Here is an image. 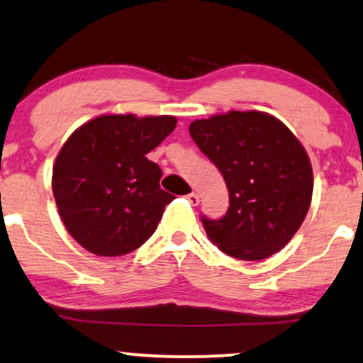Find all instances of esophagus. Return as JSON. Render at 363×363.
Wrapping results in <instances>:
<instances>
[{
	"instance_id": "esophagus-1",
	"label": "esophagus",
	"mask_w": 363,
	"mask_h": 363,
	"mask_svg": "<svg viewBox=\"0 0 363 363\" xmlns=\"http://www.w3.org/2000/svg\"><path fill=\"white\" fill-rule=\"evenodd\" d=\"M186 199H189V202L191 203V206H199L200 197H199L197 194H190V195H186Z\"/></svg>"
}]
</instances>
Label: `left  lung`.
<instances>
[{
    "mask_svg": "<svg viewBox=\"0 0 363 363\" xmlns=\"http://www.w3.org/2000/svg\"><path fill=\"white\" fill-rule=\"evenodd\" d=\"M200 151L223 173L229 208L202 224L229 257L265 259L292 240L313 199V168L289 127L265 112L212 115L190 123Z\"/></svg>",
    "mask_w": 363,
    "mask_h": 363,
    "instance_id": "1",
    "label": "left lung"
}]
</instances>
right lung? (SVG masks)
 I'll return each instance as SVG.
<instances>
[{"label":"right lung","mask_w":363,"mask_h":363,"mask_svg":"<svg viewBox=\"0 0 363 363\" xmlns=\"http://www.w3.org/2000/svg\"><path fill=\"white\" fill-rule=\"evenodd\" d=\"M177 127L172 115H100L64 143L52 191L67 233L98 257L138 250L174 199L161 190L163 172L146 155Z\"/></svg>","instance_id":"1"}]
</instances>
